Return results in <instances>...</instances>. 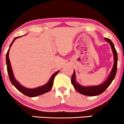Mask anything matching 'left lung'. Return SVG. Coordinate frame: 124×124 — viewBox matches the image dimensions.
<instances>
[{"mask_svg":"<svg viewBox=\"0 0 124 124\" xmlns=\"http://www.w3.org/2000/svg\"><path fill=\"white\" fill-rule=\"evenodd\" d=\"M106 41H107L108 43L110 44L111 47L112 52L114 54V63L113 67L111 72L110 74L109 75L107 79V80L105 81L104 83L101 85H99V86H87L85 87L79 85V83H77L76 81V75H75V71L74 70L73 74L72 75V78H71V82L75 89L76 90L77 92H79V93L82 94L85 96H98V95L101 94L103 93L107 89L108 87L111 85L112 83V80L115 78V76L116 75V69H117V62H118V56H117V52L115 48L114 45L112 43V42L111 41V39H108L107 38H105Z\"/></svg>","mask_w":124,"mask_h":124,"instance_id":"left-lung-1","label":"left lung"}]
</instances>
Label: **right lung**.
Masks as SVG:
<instances>
[{
  "label": "right lung",
  "instance_id": "right-lung-1",
  "mask_svg": "<svg viewBox=\"0 0 124 124\" xmlns=\"http://www.w3.org/2000/svg\"><path fill=\"white\" fill-rule=\"evenodd\" d=\"M17 37L15 39H13L12 41V42L11 43L10 45V47L8 48V50L6 54V65H7V70H8V77H9L11 83H12V85L18 90L19 92H20L21 93L25 95V96L28 97H36L39 95L47 93V92L50 91L51 89H52V86H53L54 84V78L56 76L57 74L59 73V70L57 71L55 73H54L53 75H52V76L51 77L50 79L48 81L47 83H46L45 85H44V86L38 87L35 88V89H28V88L25 87L23 86L22 85H21L15 79V76L13 75V73L12 66L10 65V62L9 58H8V53H9V50L11 46L12 45L13 43L14 42V41L16 39H17V38L21 37Z\"/></svg>",
  "mask_w": 124,
  "mask_h": 124
}]
</instances>
